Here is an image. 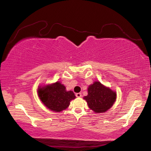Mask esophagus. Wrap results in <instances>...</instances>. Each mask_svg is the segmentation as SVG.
Wrapping results in <instances>:
<instances>
[{"instance_id":"1","label":"esophagus","mask_w":151,"mask_h":151,"mask_svg":"<svg viewBox=\"0 0 151 151\" xmlns=\"http://www.w3.org/2000/svg\"><path fill=\"white\" fill-rule=\"evenodd\" d=\"M81 96H82L81 93H76V97H81Z\"/></svg>"}]
</instances>
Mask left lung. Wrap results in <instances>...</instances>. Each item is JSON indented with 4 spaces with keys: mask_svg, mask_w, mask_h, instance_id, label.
Returning <instances> with one entry per match:
<instances>
[{
    "mask_svg": "<svg viewBox=\"0 0 151 151\" xmlns=\"http://www.w3.org/2000/svg\"><path fill=\"white\" fill-rule=\"evenodd\" d=\"M88 95L84 97L89 108L95 113H104L110 109L116 99V93L95 82L88 88Z\"/></svg>",
    "mask_w": 151,
    "mask_h": 151,
    "instance_id": "left-lung-1",
    "label": "left lung"
}]
</instances>
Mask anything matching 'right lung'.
<instances>
[{
    "label": "right lung",
    "instance_id": "1",
    "mask_svg": "<svg viewBox=\"0 0 151 151\" xmlns=\"http://www.w3.org/2000/svg\"><path fill=\"white\" fill-rule=\"evenodd\" d=\"M37 93L43 103L50 110L56 112L66 109L70 101L76 97L72 91H67L65 86L59 82L39 88Z\"/></svg>",
    "mask_w": 151,
    "mask_h": 151
}]
</instances>
